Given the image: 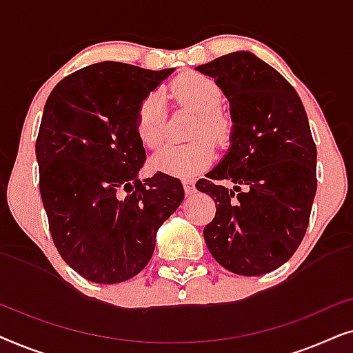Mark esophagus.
<instances>
[{"mask_svg": "<svg viewBox=\"0 0 353 353\" xmlns=\"http://www.w3.org/2000/svg\"><path fill=\"white\" fill-rule=\"evenodd\" d=\"M183 188H185L186 196H191L196 192V185L192 180H183Z\"/></svg>", "mask_w": 353, "mask_h": 353, "instance_id": "34e87169", "label": "esophagus"}]
</instances>
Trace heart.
<instances>
[{"instance_id": "obj_1", "label": "heart", "mask_w": 353, "mask_h": 353, "mask_svg": "<svg viewBox=\"0 0 353 353\" xmlns=\"http://www.w3.org/2000/svg\"><path fill=\"white\" fill-rule=\"evenodd\" d=\"M168 93L180 105L196 110L190 130V137L194 139L161 149L152 157L151 165L156 172L170 176H196L214 161L215 144L211 140L225 144L231 138L233 120L219 108L221 90L209 77L201 74L180 75L168 86ZM134 134L148 149H157L163 143V104L162 96L156 91L144 96L134 110Z\"/></svg>"}]
</instances>
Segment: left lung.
Wrapping results in <instances>:
<instances>
[{
  "label": "left lung",
  "mask_w": 353,
  "mask_h": 353,
  "mask_svg": "<svg viewBox=\"0 0 353 353\" xmlns=\"http://www.w3.org/2000/svg\"><path fill=\"white\" fill-rule=\"evenodd\" d=\"M196 70L216 80L234 123L228 154L196 183L216 207L205 244L221 267L259 276L288 262L305 236L316 192L310 125L294 86L252 52Z\"/></svg>",
  "instance_id": "1"
}]
</instances>
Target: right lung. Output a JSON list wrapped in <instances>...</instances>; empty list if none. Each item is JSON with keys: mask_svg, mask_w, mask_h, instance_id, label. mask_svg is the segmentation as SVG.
I'll use <instances>...</instances> for the list:
<instances>
[{"mask_svg": "<svg viewBox=\"0 0 353 353\" xmlns=\"http://www.w3.org/2000/svg\"><path fill=\"white\" fill-rule=\"evenodd\" d=\"M172 72L105 61L67 75L48 96L35 143L40 194L57 252L88 281L137 276L185 197L178 178L137 176L146 152L134 110Z\"/></svg>", "mask_w": 353, "mask_h": 353, "instance_id": "right-lung-1", "label": "right lung"}]
</instances>
